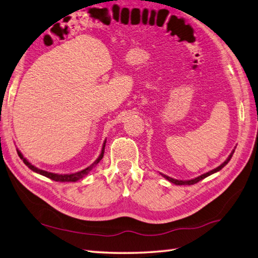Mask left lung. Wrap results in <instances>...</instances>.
Returning a JSON list of instances; mask_svg holds the SVG:
<instances>
[{
  "mask_svg": "<svg viewBox=\"0 0 258 258\" xmlns=\"http://www.w3.org/2000/svg\"><path fill=\"white\" fill-rule=\"evenodd\" d=\"M233 153H234V150H232V153H231V154H230V156L227 158V160L224 161L223 163H221L219 167H217L216 169H214V170L209 171V172H207V173H204V174H202V175H200V176H197V177H195V179H193V180L182 181V180H175V179H172V177L167 176V175H164V174H162V175H163L164 179H167V180H168V181H170L171 183L175 184V185H193V184H195V183H197V182L202 181L203 179H205V177H207V176H209L210 174L216 173V172H218V171H219V170H221V169H222L224 166H226V164H227V163L230 161L231 158H232V155H233Z\"/></svg>",
  "mask_w": 258,
  "mask_h": 258,
  "instance_id": "1",
  "label": "left lung"
}]
</instances>
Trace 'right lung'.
<instances>
[{"instance_id":"right-lung-1","label":"right lung","mask_w":258,"mask_h":258,"mask_svg":"<svg viewBox=\"0 0 258 258\" xmlns=\"http://www.w3.org/2000/svg\"><path fill=\"white\" fill-rule=\"evenodd\" d=\"M104 147H105V141H104V143H103L101 154H100V156L98 157V159H97L94 163H92L91 166H89L88 168H86V169H84V170H82V171H78V172H76V173H72V174H56V173L47 172V171L40 170V169L36 168L35 166H32V164H31L30 162H28V160L26 159V158H24L23 154H22L21 151H19L18 149H17V154H18L19 158H21V159L23 160V162L26 164V166H27L30 170L34 171V172H37V173H39V174L47 176V177H49V179L53 180V181H56V182H76V181H78L79 179H82V177H84L85 175H87V173L89 172V171H90L92 168H94V167L96 166V164H98L99 161H100V160L102 159L103 154H104Z\"/></svg>"}]
</instances>
